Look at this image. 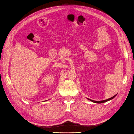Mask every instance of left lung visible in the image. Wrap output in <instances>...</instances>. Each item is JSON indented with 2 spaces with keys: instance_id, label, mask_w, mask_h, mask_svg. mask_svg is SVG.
<instances>
[{
  "instance_id": "1",
  "label": "left lung",
  "mask_w": 134,
  "mask_h": 134,
  "mask_svg": "<svg viewBox=\"0 0 134 134\" xmlns=\"http://www.w3.org/2000/svg\"><path fill=\"white\" fill-rule=\"evenodd\" d=\"M117 94H116L115 96H113L112 97H111V98H109V99H106V100H100V101H96V100H91V99H88L89 100H91V101H92V102H94V103H104V102H107V101H108V100H111V99H112L113 98H114V97L116 96Z\"/></svg>"
}]
</instances>
